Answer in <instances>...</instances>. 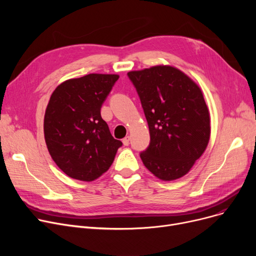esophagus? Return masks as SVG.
<instances>
[{"label": "esophagus", "instance_id": "esophagus-1", "mask_svg": "<svg viewBox=\"0 0 256 256\" xmlns=\"http://www.w3.org/2000/svg\"><path fill=\"white\" fill-rule=\"evenodd\" d=\"M122 143H124V146H128V144H130V137L128 136V137L124 138V139H122Z\"/></svg>", "mask_w": 256, "mask_h": 256}]
</instances>
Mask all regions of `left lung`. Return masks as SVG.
<instances>
[{
	"instance_id": "8db88e82",
	"label": "left lung",
	"mask_w": 256,
	"mask_h": 256,
	"mask_svg": "<svg viewBox=\"0 0 256 256\" xmlns=\"http://www.w3.org/2000/svg\"><path fill=\"white\" fill-rule=\"evenodd\" d=\"M148 124L150 143L140 154L144 166L162 180L190 171L210 141V112L198 85L176 67L130 72Z\"/></svg>"
}]
</instances>
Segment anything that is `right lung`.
<instances>
[{"instance_id": "add662e5", "label": "right lung", "mask_w": 256, "mask_h": 256, "mask_svg": "<svg viewBox=\"0 0 256 256\" xmlns=\"http://www.w3.org/2000/svg\"><path fill=\"white\" fill-rule=\"evenodd\" d=\"M118 78L117 74H90L65 80L50 96L44 124L46 143L54 162L72 178H98L122 145L100 116Z\"/></svg>"}]
</instances>
